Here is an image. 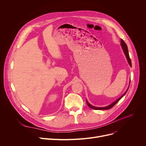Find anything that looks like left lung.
<instances>
[{"mask_svg":"<svg viewBox=\"0 0 146 146\" xmlns=\"http://www.w3.org/2000/svg\"><path fill=\"white\" fill-rule=\"evenodd\" d=\"M121 47H122V50H123V51H124V54H125V57H126V58H127V61H128V64H129L130 66L131 67V59H130L129 56V53H128V51L127 45V44L125 43V42L124 41V40H122V39L121 40ZM129 84H130V80H129ZM128 88H129V86H128V88H127V90L125 92V93H124L123 95H122L120 98H118L116 101H115L113 102H112L111 104H110V105H108V106H105V107H96V106H93V105H92L91 104H90L88 102V101L86 100L87 105H88V106L89 107V108H92V109L95 110H109V109L111 108L112 107H113L115 105V104L120 100V99L125 95V94L127 93V92Z\"/></svg>","mask_w":146,"mask_h":146,"instance_id":"left-lung-1","label":"left lung"}]
</instances>
